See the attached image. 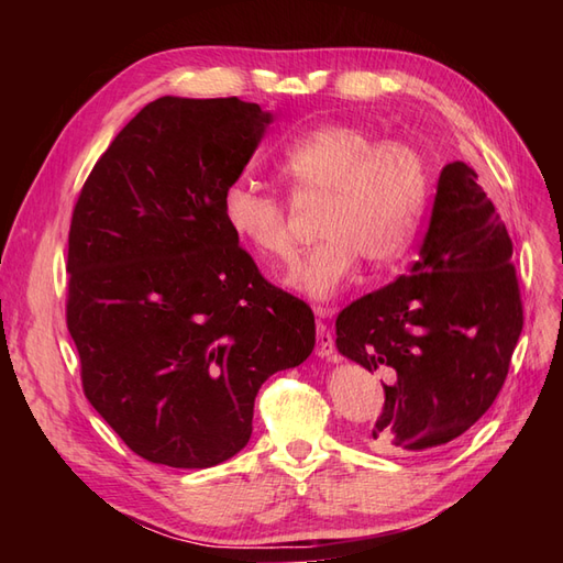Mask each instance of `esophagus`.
Returning a JSON list of instances; mask_svg holds the SVG:
<instances>
[{
    "mask_svg": "<svg viewBox=\"0 0 563 563\" xmlns=\"http://www.w3.org/2000/svg\"><path fill=\"white\" fill-rule=\"evenodd\" d=\"M317 317H327L331 314L329 308H314ZM317 356L321 360H335V343H333V335L327 329V323L317 321Z\"/></svg>",
    "mask_w": 563,
    "mask_h": 563,
    "instance_id": "34e87169",
    "label": "esophagus"
}]
</instances>
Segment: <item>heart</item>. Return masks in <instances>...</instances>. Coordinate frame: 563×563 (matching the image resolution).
Masks as SVG:
<instances>
[{
  "mask_svg": "<svg viewBox=\"0 0 563 563\" xmlns=\"http://www.w3.org/2000/svg\"><path fill=\"white\" fill-rule=\"evenodd\" d=\"M277 172L296 199L323 197L321 242L288 267L284 286L312 302H329L354 272L360 255L371 265L395 263L411 246L428 201V168L406 143H378L371 131L331 122L288 141ZM220 216L236 242L263 261H286L294 251L284 201L246 180L220 197Z\"/></svg>",
  "mask_w": 563,
  "mask_h": 563,
  "instance_id": "obj_1",
  "label": "heart"
}]
</instances>
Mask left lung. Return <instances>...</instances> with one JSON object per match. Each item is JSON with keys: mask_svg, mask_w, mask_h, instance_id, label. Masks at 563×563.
Here are the masks:
<instances>
[{"mask_svg": "<svg viewBox=\"0 0 563 563\" xmlns=\"http://www.w3.org/2000/svg\"><path fill=\"white\" fill-rule=\"evenodd\" d=\"M521 327L507 228L472 168L446 164L408 277L335 319L338 352L385 380L368 446L401 455L465 434L496 401Z\"/></svg>", "mask_w": 563, "mask_h": 563, "instance_id": "left-lung-1", "label": "left lung"}]
</instances>
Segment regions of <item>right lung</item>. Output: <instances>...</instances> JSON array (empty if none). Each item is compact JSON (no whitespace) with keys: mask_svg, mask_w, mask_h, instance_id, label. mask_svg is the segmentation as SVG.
Returning <instances> with one entry per match:
<instances>
[{"mask_svg":"<svg viewBox=\"0 0 563 563\" xmlns=\"http://www.w3.org/2000/svg\"><path fill=\"white\" fill-rule=\"evenodd\" d=\"M272 119L240 98L152 100L77 199L67 329L84 395L150 463H225L261 385L314 350L312 310L261 277L220 216Z\"/></svg>","mask_w":563,"mask_h":563,"instance_id":"obj_1","label":"right lung"}]
</instances>
